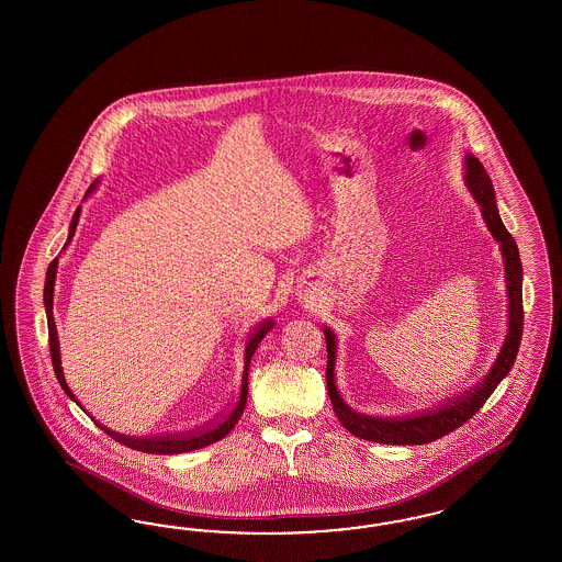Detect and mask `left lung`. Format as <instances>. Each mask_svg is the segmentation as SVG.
<instances>
[{"instance_id":"left-lung-1","label":"left lung","mask_w":562,"mask_h":562,"mask_svg":"<svg viewBox=\"0 0 562 562\" xmlns=\"http://www.w3.org/2000/svg\"><path fill=\"white\" fill-rule=\"evenodd\" d=\"M465 183L474 193L477 204L482 207V216L493 233V237L501 243V251L505 257V272H507V289H509V331L507 340L501 348V355L494 362L493 371L482 379V383L474 390L463 393L456 400L445 402L437 408L425 409L418 414L400 416V418H379V416H364L352 408H348L336 390V338L329 329H324L325 346H327V392L334 412L338 416L341 426H346L352 435H357L364 441L385 442V445H423V442L437 441L445 435L453 432L463 423H468L477 409L484 406V402L491 397L496 385L507 376V373L515 362L519 341L524 334V296H521V259L515 238L510 237L509 231L498 216L496 200H494L493 181L488 172L482 167L476 156H465Z\"/></svg>"}]
</instances>
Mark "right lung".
Listing matches in <instances>:
<instances>
[{
    "mask_svg": "<svg viewBox=\"0 0 562 562\" xmlns=\"http://www.w3.org/2000/svg\"><path fill=\"white\" fill-rule=\"evenodd\" d=\"M92 189V186H90ZM88 189V193H90ZM80 218V207L76 210L71 224H69V237L68 243L76 233V224ZM66 243V245H68ZM57 263H59V257H55L52 263H49V270H47V278H45V308H47V325H49V352H52L53 371L57 374V381L59 385L64 387V392L68 393L69 397L76 402L74 393L69 392L68 385H66V379H64V371H61V358H59V340H57V329H55V319H53V286H55V273H57ZM272 322H263L259 324L256 331L249 336L247 340V348H245V371H243V381H240V393H238V400L235 402V406L228 409L221 420L212 423L210 426H204L200 430H191V432H183V435H158V437H125L120 432H113L109 428L101 426L102 430L113 437V441L121 442L130 449H136V451H144V453H158V456H172V453H186V451H193V449H202L205 445H212V442L221 441L224 439L233 426L237 425L243 409H245V402H247V387H249V364H251V357L256 355L257 346L261 338L272 329ZM78 404V402H76Z\"/></svg>",
    "mask_w": 562,
    "mask_h": 562,
    "instance_id": "obj_1",
    "label": "right lung"
}]
</instances>
